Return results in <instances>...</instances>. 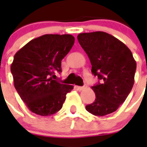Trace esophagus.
Here are the masks:
<instances>
[{"label": "esophagus", "instance_id": "1", "mask_svg": "<svg viewBox=\"0 0 147 147\" xmlns=\"http://www.w3.org/2000/svg\"><path fill=\"white\" fill-rule=\"evenodd\" d=\"M77 88H78V90H83L86 89V86H77Z\"/></svg>", "mask_w": 147, "mask_h": 147}]
</instances>
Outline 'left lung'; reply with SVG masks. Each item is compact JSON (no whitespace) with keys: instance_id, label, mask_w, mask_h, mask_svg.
<instances>
[{"instance_id":"1","label":"left lung","mask_w":147,"mask_h":147,"mask_svg":"<svg viewBox=\"0 0 147 147\" xmlns=\"http://www.w3.org/2000/svg\"><path fill=\"white\" fill-rule=\"evenodd\" d=\"M77 38L90 61L92 73L102 82L91 87L96 98L86 109L98 117L112 113L134 85L136 62L132 53L119 39L103 31L80 34Z\"/></svg>"}]
</instances>
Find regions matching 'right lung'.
<instances>
[{"instance_id": "obj_1", "label": "right lung", "mask_w": 147, "mask_h": 147, "mask_svg": "<svg viewBox=\"0 0 147 147\" xmlns=\"http://www.w3.org/2000/svg\"><path fill=\"white\" fill-rule=\"evenodd\" d=\"M75 42L71 34H44L31 40L15 54L11 64L14 86L32 113L50 116L62 108L73 86L54 80L61 61Z\"/></svg>"}]
</instances>
